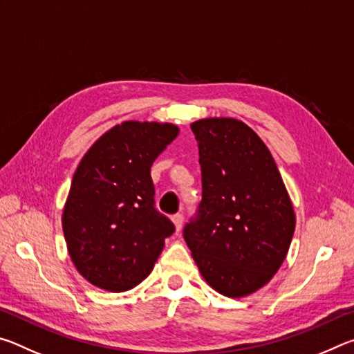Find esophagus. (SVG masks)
Returning a JSON list of instances; mask_svg holds the SVG:
<instances>
[{
	"label": "esophagus",
	"instance_id": "1",
	"mask_svg": "<svg viewBox=\"0 0 354 354\" xmlns=\"http://www.w3.org/2000/svg\"><path fill=\"white\" fill-rule=\"evenodd\" d=\"M171 220H173V223H175L176 231H181L183 223H184V215L183 214H176V215H173Z\"/></svg>",
	"mask_w": 354,
	"mask_h": 354
}]
</instances>
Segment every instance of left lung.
<instances>
[{"instance_id":"left-lung-1","label":"left lung","mask_w":354,"mask_h":354,"mask_svg":"<svg viewBox=\"0 0 354 354\" xmlns=\"http://www.w3.org/2000/svg\"><path fill=\"white\" fill-rule=\"evenodd\" d=\"M198 142L203 195L184 239L201 277L218 293L247 297L278 272L295 212L266 143L236 118L190 124Z\"/></svg>"}]
</instances>
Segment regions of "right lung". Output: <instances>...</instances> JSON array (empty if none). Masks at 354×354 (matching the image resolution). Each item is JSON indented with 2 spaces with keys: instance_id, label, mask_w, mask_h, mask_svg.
<instances>
[{
  "instance_id": "add662e5",
  "label": "right lung",
  "mask_w": 354,
  "mask_h": 354,
  "mask_svg": "<svg viewBox=\"0 0 354 354\" xmlns=\"http://www.w3.org/2000/svg\"><path fill=\"white\" fill-rule=\"evenodd\" d=\"M178 127L124 122L84 154L62 214L71 261L100 289L124 292L151 273L175 225L154 205L151 165Z\"/></svg>"
}]
</instances>
